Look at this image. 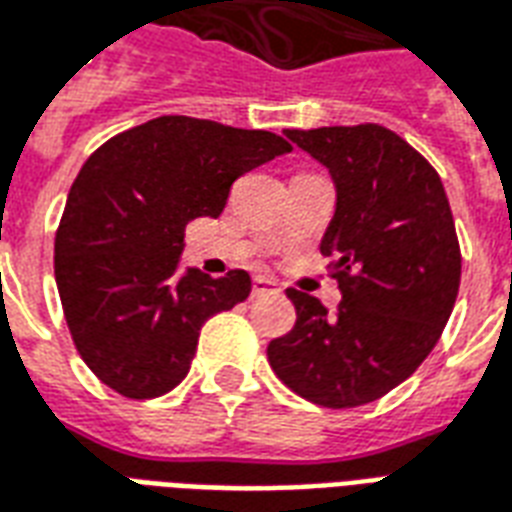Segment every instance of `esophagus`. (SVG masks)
<instances>
[{
  "instance_id": "1",
  "label": "esophagus",
  "mask_w": 512,
  "mask_h": 512,
  "mask_svg": "<svg viewBox=\"0 0 512 512\" xmlns=\"http://www.w3.org/2000/svg\"><path fill=\"white\" fill-rule=\"evenodd\" d=\"M271 293H279L276 282H271V279H266V276H257L255 282H252V295L260 298V295H271Z\"/></svg>"
}]
</instances>
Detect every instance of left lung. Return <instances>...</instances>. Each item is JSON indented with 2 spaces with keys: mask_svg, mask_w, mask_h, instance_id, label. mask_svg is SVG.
Returning a JSON list of instances; mask_svg holds the SVG:
<instances>
[{
  "mask_svg": "<svg viewBox=\"0 0 512 512\" xmlns=\"http://www.w3.org/2000/svg\"><path fill=\"white\" fill-rule=\"evenodd\" d=\"M328 168L336 211L320 252L333 260L342 304L287 290L293 331L268 344L290 391L347 410L393 391L442 336L461 282V249L437 170L380 124L285 130Z\"/></svg>",
  "mask_w": 512,
  "mask_h": 512,
  "instance_id": "left-lung-1",
  "label": "left lung"
}]
</instances>
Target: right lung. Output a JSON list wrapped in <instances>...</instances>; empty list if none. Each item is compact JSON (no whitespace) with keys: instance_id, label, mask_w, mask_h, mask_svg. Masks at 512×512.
<instances>
[{"instance_id":"add662e5","label":"right lung","mask_w":512,"mask_h":512,"mask_svg":"<svg viewBox=\"0 0 512 512\" xmlns=\"http://www.w3.org/2000/svg\"><path fill=\"white\" fill-rule=\"evenodd\" d=\"M293 149L266 130L160 116L83 162L56 230L64 320L86 366L127 399H157L189 372L200 328L241 304L252 279L179 276L184 227L219 217L230 187Z\"/></svg>"}]
</instances>
